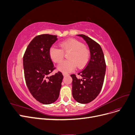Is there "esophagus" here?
<instances>
[{"label":"esophagus","mask_w":135,"mask_h":135,"mask_svg":"<svg viewBox=\"0 0 135 135\" xmlns=\"http://www.w3.org/2000/svg\"><path fill=\"white\" fill-rule=\"evenodd\" d=\"M62 74H63V75H64V76H66V75H68V74H67V73H63Z\"/></svg>","instance_id":"34e87169"}]
</instances>
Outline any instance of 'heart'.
I'll return each instance as SVG.
<instances>
[{
  "mask_svg": "<svg viewBox=\"0 0 135 135\" xmlns=\"http://www.w3.org/2000/svg\"><path fill=\"white\" fill-rule=\"evenodd\" d=\"M60 48L52 47L49 51L51 60L56 63H59L64 58V52H70L68 56V60L61 62L57 66V70L64 73L73 71L76 66L81 69L84 68L89 59V51L84 44L78 40L70 38L61 42Z\"/></svg>",
  "mask_w": 135,
  "mask_h": 135,
  "instance_id": "heart-1",
  "label": "heart"
}]
</instances>
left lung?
<instances>
[{"label": "left lung", "instance_id": "obj_1", "mask_svg": "<svg viewBox=\"0 0 135 135\" xmlns=\"http://www.w3.org/2000/svg\"><path fill=\"white\" fill-rule=\"evenodd\" d=\"M87 43L91 57L87 65L78 75L81 79L72 74V95L74 100L80 104L90 103L100 93L104 83L106 71L104 55L100 45L88 36L76 35Z\"/></svg>", "mask_w": 135, "mask_h": 135}]
</instances>
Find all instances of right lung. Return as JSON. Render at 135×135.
<instances>
[{
    "instance_id": "add662e5",
    "label": "right lung",
    "mask_w": 135,
    "mask_h": 135,
    "mask_svg": "<svg viewBox=\"0 0 135 135\" xmlns=\"http://www.w3.org/2000/svg\"><path fill=\"white\" fill-rule=\"evenodd\" d=\"M56 35L36 36L28 45L23 57L24 74L30 92L39 103L51 104L58 99L64 76L59 71L48 76L54 70L49 54Z\"/></svg>"
}]
</instances>
